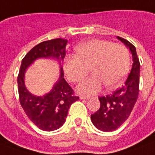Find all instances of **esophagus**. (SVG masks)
Instances as JSON below:
<instances>
[{
  "label": "esophagus",
  "mask_w": 155,
  "mask_h": 155,
  "mask_svg": "<svg viewBox=\"0 0 155 155\" xmlns=\"http://www.w3.org/2000/svg\"><path fill=\"white\" fill-rule=\"evenodd\" d=\"M80 98H81V100H87V99H89L90 97H89V96H83V95H81V96H80Z\"/></svg>",
  "instance_id": "obj_1"
}]
</instances>
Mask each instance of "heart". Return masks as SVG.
I'll return each instance as SVG.
<instances>
[{
	"mask_svg": "<svg viewBox=\"0 0 155 155\" xmlns=\"http://www.w3.org/2000/svg\"><path fill=\"white\" fill-rule=\"evenodd\" d=\"M77 56L69 55L64 59V70L68 80L79 83L89 74L93 75L78 86V91L91 95L99 91L102 85L113 89L123 83L131 64L128 48L111 41L93 39L75 48Z\"/></svg>",
	"mask_w": 155,
	"mask_h": 155,
	"instance_id": "heart-1",
	"label": "heart"
}]
</instances>
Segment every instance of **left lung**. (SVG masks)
Masks as SVG:
<instances>
[{"instance_id":"obj_1","label":"left lung","mask_w":155,"mask_h":155,"mask_svg":"<svg viewBox=\"0 0 155 155\" xmlns=\"http://www.w3.org/2000/svg\"><path fill=\"white\" fill-rule=\"evenodd\" d=\"M117 38L129 48L134 63L123 85L110 95L99 97L100 108L91 116L95 127L103 132H112L120 127L130 115L139 93L140 63L136 48L127 40L121 37Z\"/></svg>"}]
</instances>
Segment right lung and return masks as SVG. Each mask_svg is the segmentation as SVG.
I'll use <instances>...</instances> for the list:
<instances>
[{"mask_svg":"<svg viewBox=\"0 0 155 155\" xmlns=\"http://www.w3.org/2000/svg\"><path fill=\"white\" fill-rule=\"evenodd\" d=\"M67 40H48L40 43L25 55L17 76L18 94L21 107L28 118L41 130H56L65 122L71 104L79 100L73 89L64 79L62 68L59 81L49 93L42 96L32 95L25 87L24 74L28 67L38 58H54L60 63L65 56Z\"/></svg>","mask_w":155,"mask_h":155,"instance_id":"right-lung-1","label":"right lung"}]
</instances>
